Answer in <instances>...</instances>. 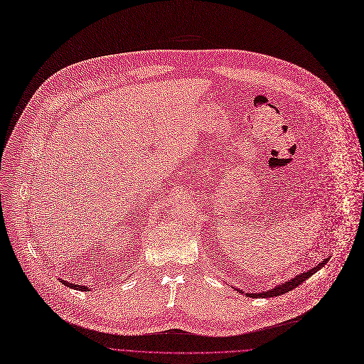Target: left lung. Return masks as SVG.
<instances>
[{
    "label": "left lung",
    "mask_w": 364,
    "mask_h": 364,
    "mask_svg": "<svg viewBox=\"0 0 364 364\" xmlns=\"http://www.w3.org/2000/svg\"><path fill=\"white\" fill-rule=\"evenodd\" d=\"M327 261H328V258H326L324 261L319 262L315 268H311V270H309V272H304V273H301V274H299V276L292 277V279H291V280H288V282H284V284H280V285L274 287L273 289H268V291H264V292H259V294H255V292H252V294H250V292H249V294H246V295H247V297H253V299H258V297L268 299V297H277V295L287 294L288 291L294 289L295 287L301 285L303 282H304L306 279L311 277L314 273H316L318 270H321V267H324V265L327 264ZM237 291H238V292H241L240 289H237Z\"/></svg>",
    "instance_id": "1"
}]
</instances>
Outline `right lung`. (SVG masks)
<instances>
[{
  "label": "right lung",
  "instance_id": "add662e5",
  "mask_svg": "<svg viewBox=\"0 0 364 364\" xmlns=\"http://www.w3.org/2000/svg\"><path fill=\"white\" fill-rule=\"evenodd\" d=\"M61 284H64L65 287H69V288H75L77 291H88V288L85 285H75V284H72V282H65V280H61Z\"/></svg>",
  "mask_w": 364,
  "mask_h": 364
}]
</instances>
